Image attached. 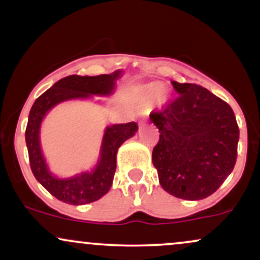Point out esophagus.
I'll use <instances>...</instances> for the list:
<instances>
[{"label": "esophagus", "mask_w": 260, "mask_h": 260, "mask_svg": "<svg viewBox=\"0 0 260 260\" xmlns=\"http://www.w3.org/2000/svg\"><path fill=\"white\" fill-rule=\"evenodd\" d=\"M145 120H147V117H145V116H140V117H139V124H142L143 122H145Z\"/></svg>", "instance_id": "1"}]
</instances>
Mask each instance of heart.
Returning a JSON list of instances; mask_svg holds the SVG:
<instances>
[{"label": "heart", "mask_w": 260, "mask_h": 260, "mask_svg": "<svg viewBox=\"0 0 260 260\" xmlns=\"http://www.w3.org/2000/svg\"><path fill=\"white\" fill-rule=\"evenodd\" d=\"M165 88L160 83H151V84L144 85L138 90L139 98L143 103H154V101L160 100L161 103L166 100V96L164 95Z\"/></svg>", "instance_id": "1"}]
</instances>
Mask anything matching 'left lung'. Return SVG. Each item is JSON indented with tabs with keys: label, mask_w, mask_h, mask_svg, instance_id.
<instances>
[{
	"label": "left lung",
	"mask_w": 260,
	"mask_h": 260,
	"mask_svg": "<svg viewBox=\"0 0 260 260\" xmlns=\"http://www.w3.org/2000/svg\"><path fill=\"white\" fill-rule=\"evenodd\" d=\"M171 83L178 96L150 113L160 132L153 164L166 192L199 201L213 194L234 170L240 129L231 106L208 89Z\"/></svg>",
	"instance_id": "left-lung-1"
}]
</instances>
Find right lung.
<instances>
[{
  "mask_svg": "<svg viewBox=\"0 0 260 260\" xmlns=\"http://www.w3.org/2000/svg\"><path fill=\"white\" fill-rule=\"evenodd\" d=\"M121 71L100 76H68L59 79L35 100L29 112L25 129L30 169L35 178L53 197L67 204L83 205L105 196L112 186L116 171V155L122 143L138 131L136 122L106 127L100 148V157L91 172H82L70 178H58L50 172L41 153L40 126L45 115L57 104L72 99H88L91 95L112 94Z\"/></svg>",
  "mask_w": 260,
  "mask_h": 260,
  "instance_id": "1",
  "label": "right lung"
}]
</instances>
